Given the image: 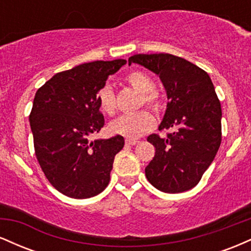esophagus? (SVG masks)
<instances>
[{
  "instance_id": "esophagus-1",
  "label": "esophagus",
  "mask_w": 251,
  "mask_h": 251,
  "mask_svg": "<svg viewBox=\"0 0 251 251\" xmlns=\"http://www.w3.org/2000/svg\"><path fill=\"white\" fill-rule=\"evenodd\" d=\"M139 142H138V140H135V139H126V145H131V146H133V145H135V144H138Z\"/></svg>"
}]
</instances>
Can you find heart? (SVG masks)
Wrapping results in <instances>:
<instances>
[{"label":"heart","mask_w":251,"mask_h":251,"mask_svg":"<svg viewBox=\"0 0 251 251\" xmlns=\"http://www.w3.org/2000/svg\"><path fill=\"white\" fill-rule=\"evenodd\" d=\"M126 81L131 85L132 88L143 94L142 103L150 106L152 108H158L160 106V100L158 94L153 91L154 82L148 74L144 72H132L126 76ZM100 108L108 116L116 113L117 102L113 88L109 85L102 86L98 93ZM154 126V118L149 111L144 109L137 113L123 114L116 120L109 124L108 128L113 134L123 135L128 139H137L142 137L146 132L151 131Z\"/></svg>","instance_id":"b5f03b06"}]
</instances>
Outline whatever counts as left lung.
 Wrapping results in <instances>:
<instances>
[{
  "label": "left lung",
  "instance_id": "1",
  "mask_svg": "<svg viewBox=\"0 0 251 251\" xmlns=\"http://www.w3.org/2000/svg\"><path fill=\"white\" fill-rule=\"evenodd\" d=\"M138 63L159 76L168 105L159 129H174L166 138L148 137L154 146L146 178L166 194L188 191L200 183L215 159L222 140V108L209 74L188 60L171 54H137Z\"/></svg>",
  "mask_w": 251,
  "mask_h": 251
}]
</instances>
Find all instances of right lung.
Here are the masks:
<instances>
[{"label": "right lung", "instance_id": "1", "mask_svg": "<svg viewBox=\"0 0 251 251\" xmlns=\"http://www.w3.org/2000/svg\"><path fill=\"white\" fill-rule=\"evenodd\" d=\"M126 60L93 61L60 72L37 89L29 122L35 154L51 185L76 200L106 189L122 135L89 140L105 123L98 93Z\"/></svg>", "mask_w": 251, "mask_h": 251}]
</instances>
